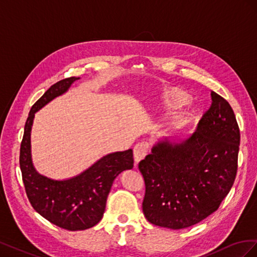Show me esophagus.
Returning <instances> with one entry per match:
<instances>
[{
	"label": "esophagus",
	"mask_w": 257,
	"mask_h": 257,
	"mask_svg": "<svg viewBox=\"0 0 257 257\" xmlns=\"http://www.w3.org/2000/svg\"><path fill=\"white\" fill-rule=\"evenodd\" d=\"M150 150V146L147 142H142L138 143L135 147H134V159L135 162L138 163L139 161H142L145 159L146 155L148 154Z\"/></svg>",
	"instance_id": "34e87169"
}]
</instances>
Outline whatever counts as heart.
I'll return each instance as SVG.
<instances>
[{
	"label": "heart",
	"instance_id": "obj_1",
	"mask_svg": "<svg viewBox=\"0 0 257 257\" xmlns=\"http://www.w3.org/2000/svg\"><path fill=\"white\" fill-rule=\"evenodd\" d=\"M163 100L170 109H177L190 102V95L179 88H169L163 94Z\"/></svg>",
	"mask_w": 257,
	"mask_h": 257
}]
</instances>
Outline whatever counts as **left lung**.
<instances>
[{"label": "left lung", "instance_id": "obj_1", "mask_svg": "<svg viewBox=\"0 0 257 257\" xmlns=\"http://www.w3.org/2000/svg\"><path fill=\"white\" fill-rule=\"evenodd\" d=\"M211 99L189 139L161 143L139 162L146 185L143 211L154 225L181 229L203 221L234 184L239 126L226 99L213 91Z\"/></svg>", "mask_w": 257, "mask_h": 257}]
</instances>
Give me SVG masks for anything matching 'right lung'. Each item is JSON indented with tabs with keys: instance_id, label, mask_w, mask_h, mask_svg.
Instances as JSON below:
<instances>
[{
	"instance_id": "obj_1",
	"label": "right lung",
	"mask_w": 257,
	"mask_h": 257,
	"mask_svg": "<svg viewBox=\"0 0 257 257\" xmlns=\"http://www.w3.org/2000/svg\"><path fill=\"white\" fill-rule=\"evenodd\" d=\"M79 77L62 79L44 93L32 106L20 146V169L29 201L50 223L67 230H83L102 220L107 196L114 179L123 170L133 168L132 149L108 154L81 175L54 181L36 173L31 160V127L34 113L51 99L63 94Z\"/></svg>"
}]
</instances>
